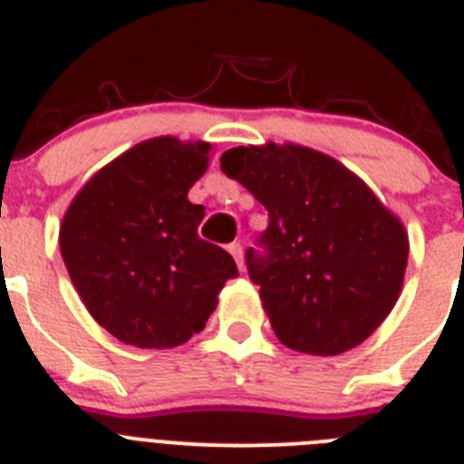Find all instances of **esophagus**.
Returning <instances> with one entry per match:
<instances>
[{"mask_svg": "<svg viewBox=\"0 0 464 464\" xmlns=\"http://www.w3.org/2000/svg\"><path fill=\"white\" fill-rule=\"evenodd\" d=\"M227 251L232 253V257H235V260H237V267H239L241 272H244V248H241L239 241H235V244H229Z\"/></svg>", "mask_w": 464, "mask_h": 464, "instance_id": "obj_1", "label": "esophagus"}]
</instances>
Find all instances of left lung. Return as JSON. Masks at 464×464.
I'll return each mask as SVG.
<instances>
[{"label":"left lung","instance_id":"1","mask_svg":"<svg viewBox=\"0 0 464 464\" xmlns=\"http://www.w3.org/2000/svg\"><path fill=\"white\" fill-rule=\"evenodd\" d=\"M220 169L269 213L246 267L278 342L309 355L362 343L400 297L409 257L400 218L342 162L304 146L229 149Z\"/></svg>","mask_w":464,"mask_h":464}]
</instances>
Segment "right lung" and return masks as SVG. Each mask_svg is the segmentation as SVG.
Listing matches in <instances>:
<instances>
[{"label":"right lung","instance_id":"obj_1","mask_svg":"<svg viewBox=\"0 0 464 464\" xmlns=\"http://www.w3.org/2000/svg\"><path fill=\"white\" fill-rule=\"evenodd\" d=\"M208 150L174 137L137 143L64 213L60 251L73 288L122 343L181 346L204 330L225 281L239 276L227 251L199 239L204 207L188 199Z\"/></svg>","mask_w":464,"mask_h":464}]
</instances>
